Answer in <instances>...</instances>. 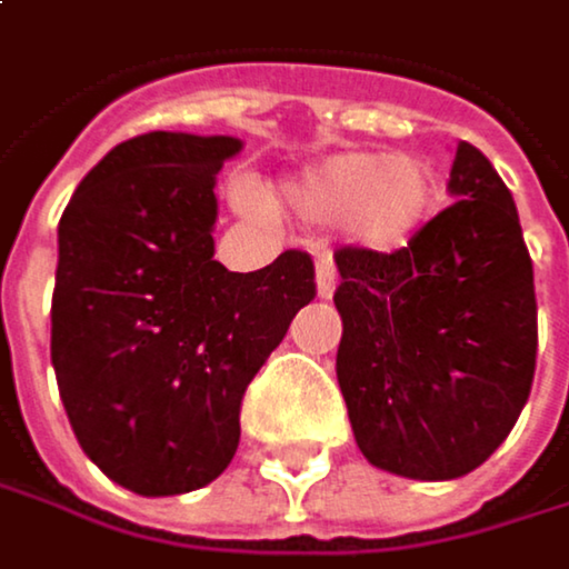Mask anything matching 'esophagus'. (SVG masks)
I'll list each match as a JSON object with an SVG mask.
<instances>
[{"label":"esophagus","mask_w":569,"mask_h":569,"mask_svg":"<svg viewBox=\"0 0 569 569\" xmlns=\"http://www.w3.org/2000/svg\"><path fill=\"white\" fill-rule=\"evenodd\" d=\"M333 290H337V266H333L330 256H320V259H317V293H320L323 300H330Z\"/></svg>","instance_id":"esophagus-1"}]
</instances>
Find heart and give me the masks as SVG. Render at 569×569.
I'll use <instances>...</instances> for the list:
<instances>
[{"instance_id": "b5f03b06", "label": "heart", "mask_w": 569, "mask_h": 569, "mask_svg": "<svg viewBox=\"0 0 569 569\" xmlns=\"http://www.w3.org/2000/svg\"><path fill=\"white\" fill-rule=\"evenodd\" d=\"M282 202L310 222H343L367 252H403L437 219L443 192L430 162L390 152H337L282 186Z\"/></svg>"}]
</instances>
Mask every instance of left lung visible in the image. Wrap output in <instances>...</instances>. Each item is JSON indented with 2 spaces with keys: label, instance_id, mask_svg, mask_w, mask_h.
<instances>
[{
  "label": "left lung",
  "instance_id": "1",
  "mask_svg": "<svg viewBox=\"0 0 569 569\" xmlns=\"http://www.w3.org/2000/svg\"><path fill=\"white\" fill-rule=\"evenodd\" d=\"M450 196L403 252L340 249L337 380L360 453L397 477L457 480L513 430L537 367L533 262L490 159L457 146Z\"/></svg>",
  "mask_w": 569,
  "mask_h": 569
}]
</instances>
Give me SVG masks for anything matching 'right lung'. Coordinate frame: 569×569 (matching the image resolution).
<instances>
[{
	"mask_svg": "<svg viewBox=\"0 0 569 569\" xmlns=\"http://www.w3.org/2000/svg\"><path fill=\"white\" fill-rule=\"evenodd\" d=\"M239 149L162 129L126 139L59 219V397L82 453L139 497L189 493L229 467L249 380L317 297L300 249L256 272L212 259V186Z\"/></svg>",
	"mask_w": 569,
	"mask_h": 569,
	"instance_id": "add662e5",
	"label": "right lung"
}]
</instances>
